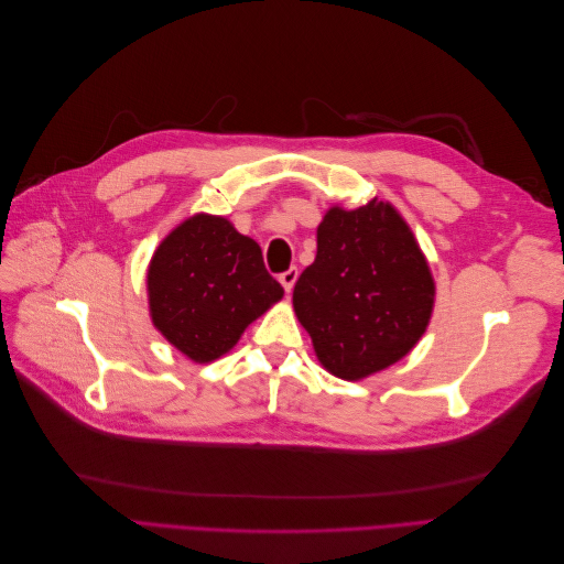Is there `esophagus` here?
Listing matches in <instances>:
<instances>
[{"label": "esophagus", "mask_w": 564, "mask_h": 564, "mask_svg": "<svg viewBox=\"0 0 564 564\" xmlns=\"http://www.w3.org/2000/svg\"><path fill=\"white\" fill-rule=\"evenodd\" d=\"M296 280H299V268H289V270H284L282 275H280V282H282V286H284V292L289 294L294 289V284H296Z\"/></svg>", "instance_id": "1"}]
</instances>
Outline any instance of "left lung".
<instances>
[{
	"label": "left lung",
	"mask_w": 564,
	"mask_h": 564,
	"mask_svg": "<svg viewBox=\"0 0 564 564\" xmlns=\"http://www.w3.org/2000/svg\"><path fill=\"white\" fill-rule=\"evenodd\" d=\"M435 282L414 232L388 202L332 207L317 256L294 286V311L322 367L360 381L412 350L431 322Z\"/></svg>",
	"instance_id": "8db88e82"
}]
</instances>
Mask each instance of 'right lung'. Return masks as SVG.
<instances>
[{
	"label": "right lung",
	"mask_w": 564,
	"mask_h": 564,
	"mask_svg": "<svg viewBox=\"0 0 564 564\" xmlns=\"http://www.w3.org/2000/svg\"><path fill=\"white\" fill-rule=\"evenodd\" d=\"M282 294L263 265L261 247L224 216L183 220L148 268L152 324L193 362L226 355Z\"/></svg>",
	"instance_id": "1"
}]
</instances>
